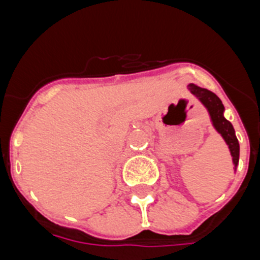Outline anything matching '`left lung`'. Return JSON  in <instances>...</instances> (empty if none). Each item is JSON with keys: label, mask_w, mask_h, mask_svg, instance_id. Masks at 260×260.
Segmentation results:
<instances>
[{"label": "left lung", "mask_w": 260, "mask_h": 260, "mask_svg": "<svg viewBox=\"0 0 260 260\" xmlns=\"http://www.w3.org/2000/svg\"><path fill=\"white\" fill-rule=\"evenodd\" d=\"M189 89L190 92L197 96L202 102V104L208 109V113H210L211 119H212L213 126L221 134L224 141L228 144L232 157H233L234 169H236L238 164V158H240V144H238V139L236 137L233 126L222 114L224 113V105H222L221 100L215 93L208 91V89L195 86L192 83L189 84Z\"/></svg>", "instance_id": "8db88e82"}]
</instances>
